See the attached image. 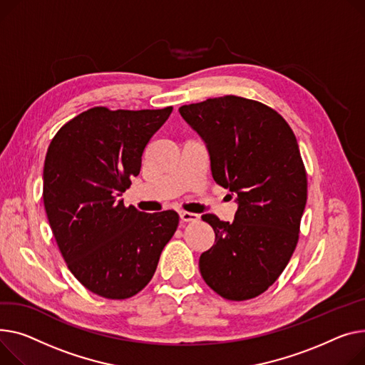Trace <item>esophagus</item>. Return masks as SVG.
Instances as JSON below:
<instances>
[{"label": "esophagus", "instance_id": "obj_1", "mask_svg": "<svg viewBox=\"0 0 365 365\" xmlns=\"http://www.w3.org/2000/svg\"><path fill=\"white\" fill-rule=\"evenodd\" d=\"M179 217H180V220L182 222H197L198 218H200V215L198 214H195V212H189V211H180L179 212Z\"/></svg>", "mask_w": 365, "mask_h": 365}]
</instances>
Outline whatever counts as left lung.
Instances as JSON below:
<instances>
[{"label": "left lung", "mask_w": 365, "mask_h": 365, "mask_svg": "<svg viewBox=\"0 0 365 365\" xmlns=\"http://www.w3.org/2000/svg\"><path fill=\"white\" fill-rule=\"evenodd\" d=\"M207 145L217 185L232 192L233 223L204 214L214 245L200 272L220 297L247 301L265 292L292 257L307 204V173L286 120L258 101L226 95L179 108Z\"/></svg>", "instance_id": "obj_1"}]
</instances>
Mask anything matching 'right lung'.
<instances>
[{"label":"right lung","instance_id":"right-lung-1","mask_svg":"<svg viewBox=\"0 0 365 365\" xmlns=\"http://www.w3.org/2000/svg\"><path fill=\"white\" fill-rule=\"evenodd\" d=\"M172 111L93 107L67 121L48 147L42 192L48 222L68 270L103 298L140 292L178 229L173 210L150 214L118 200Z\"/></svg>","mask_w":365,"mask_h":365}]
</instances>
